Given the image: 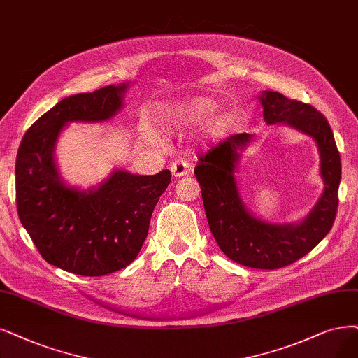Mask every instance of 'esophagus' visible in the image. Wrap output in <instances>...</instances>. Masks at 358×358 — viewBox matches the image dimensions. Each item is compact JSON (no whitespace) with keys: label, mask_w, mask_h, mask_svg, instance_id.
I'll use <instances>...</instances> for the list:
<instances>
[{"label":"esophagus","mask_w":358,"mask_h":358,"mask_svg":"<svg viewBox=\"0 0 358 358\" xmlns=\"http://www.w3.org/2000/svg\"><path fill=\"white\" fill-rule=\"evenodd\" d=\"M190 171H192V168L186 161H176L171 165V172L174 177H184V176H187Z\"/></svg>","instance_id":"34e87169"}]
</instances>
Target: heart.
Returning <instances> with one entry per match:
<instances>
[{"mask_svg": "<svg viewBox=\"0 0 358 358\" xmlns=\"http://www.w3.org/2000/svg\"><path fill=\"white\" fill-rule=\"evenodd\" d=\"M218 110L217 103L206 97H194L189 101L180 104H174L171 108H166L161 117V125L166 131H182L187 128H193L206 122L208 119L213 117ZM226 125V119H217L214 127L221 129ZM145 140L155 145H161V137H159L153 129H148L144 134Z\"/></svg>", "mask_w": 358, "mask_h": 358, "instance_id": "obj_1", "label": "heart"}]
</instances>
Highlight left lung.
<instances>
[{"instance_id":"1","label":"left lung","mask_w":358,"mask_h":358,"mask_svg":"<svg viewBox=\"0 0 358 358\" xmlns=\"http://www.w3.org/2000/svg\"><path fill=\"white\" fill-rule=\"evenodd\" d=\"M267 125H286L311 137L320 156L323 192L310 213L298 222L277 224L255 217L245 206L236 172L242 152L255 136L236 134L199 157V181L210 233L220 249L245 267L275 270L307 255L334 226L341 182V157L327 119L313 106L290 100L280 92L258 96Z\"/></svg>"}]
</instances>
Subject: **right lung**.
Wrapping results in <instances>:
<instances>
[{"instance_id": "1", "label": "right lung", "mask_w": 358, "mask_h": 358, "mask_svg": "<svg viewBox=\"0 0 358 358\" xmlns=\"http://www.w3.org/2000/svg\"><path fill=\"white\" fill-rule=\"evenodd\" d=\"M131 83L109 85L60 100L26 131L16 157V203L22 226L39 254L79 275L115 273L136 259L148 237L169 169L155 176L113 169L97 186L66 182L56 145L71 122H106L124 108Z\"/></svg>"}]
</instances>
